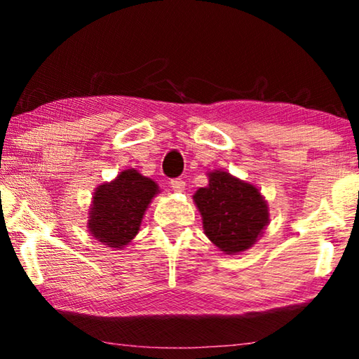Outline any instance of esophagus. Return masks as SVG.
<instances>
[{
    "label": "esophagus",
    "instance_id": "obj_1",
    "mask_svg": "<svg viewBox=\"0 0 359 359\" xmlns=\"http://www.w3.org/2000/svg\"><path fill=\"white\" fill-rule=\"evenodd\" d=\"M169 184H171L174 191H184L185 190V182L182 179H172L171 182H169Z\"/></svg>",
    "mask_w": 359,
    "mask_h": 359
}]
</instances>
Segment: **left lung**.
<instances>
[{
    "label": "left lung",
    "mask_w": 359,
    "mask_h": 359,
    "mask_svg": "<svg viewBox=\"0 0 359 359\" xmlns=\"http://www.w3.org/2000/svg\"><path fill=\"white\" fill-rule=\"evenodd\" d=\"M205 236L226 253H239L257 242L269 220L258 188L228 172L209 174V187L194 193Z\"/></svg>",
    "instance_id": "8db88e82"
}]
</instances>
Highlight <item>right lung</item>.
<instances>
[{
    "label": "right lung",
    "instance_id": "1",
    "mask_svg": "<svg viewBox=\"0 0 359 359\" xmlns=\"http://www.w3.org/2000/svg\"><path fill=\"white\" fill-rule=\"evenodd\" d=\"M156 193L154 180L135 169H126L111 184L101 185L95 191L90 233L109 247L126 245L137 234L144 212Z\"/></svg>",
    "mask_w": 359,
    "mask_h": 359
}]
</instances>
